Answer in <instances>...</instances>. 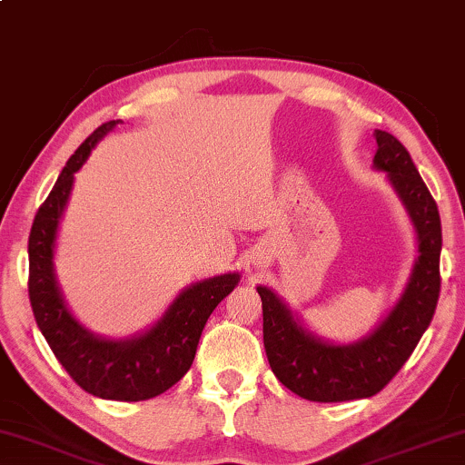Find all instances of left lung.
I'll return each instance as SVG.
<instances>
[{
	"mask_svg": "<svg viewBox=\"0 0 465 465\" xmlns=\"http://www.w3.org/2000/svg\"><path fill=\"white\" fill-rule=\"evenodd\" d=\"M374 165L387 172L419 233L412 278L389 317L357 344L321 342L304 331L270 289L257 287L263 308V346L272 372L284 387L311 401L361 400L379 393L400 372L431 323L440 295L442 227L438 206L395 135L374 132Z\"/></svg>",
	"mask_w": 465,
	"mask_h": 465,
	"instance_id": "1",
	"label": "left lung"
}]
</instances>
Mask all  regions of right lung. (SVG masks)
Wrapping results in <instances>:
<instances>
[{
    "mask_svg": "<svg viewBox=\"0 0 465 465\" xmlns=\"http://www.w3.org/2000/svg\"><path fill=\"white\" fill-rule=\"evenodd\" d=\"M114 125L116 121L104 123L76 148L53 191L38 208L29 233L27 287L35 323L72 381L95 398L140 401L168 391L187 374L203 325L223 297L232 293L240 276L208 278L183 291L151 331L132 340L113 342L95 338L74 321L54 282V236L70 197L74 172L80 170L91 148Z\"/></svg>",
    "mask_w": 465,
    "mask_h": 465,
    "instance_id": "right-lung-1",
    "label": "right lung"
}]
</instances>
